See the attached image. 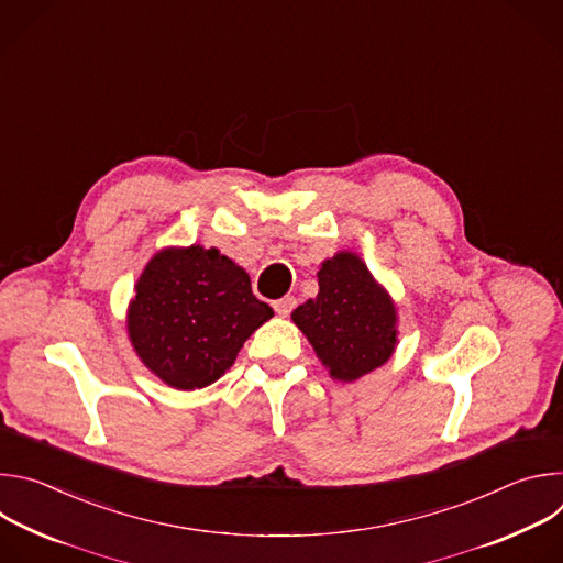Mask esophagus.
Returning <instances> with one entry per match:
<instances>
[{
    "mask_svg": "<svg viewBox=\"0 0 563 563\" xmlns=\"http://www.w3.org/2000/svg\"><path fill=\"white\" fill-rule=\"evenodd\" d=\"M294 307H296V298L294 296H285L280 300H274V309L280 316H289L294 311Z\"/></svg>",
    "mask_w": 563,
    "mask_h": 563,
    "instance_id": "esophagus-1",
    "label": "esophagus"
}]
</instances>
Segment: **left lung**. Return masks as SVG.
<instances>
[{"label":"left lung","instance_id":"8db88e82","mask_svg":"<svg viewBox=\"0 0 563 563\" xmlns=\"http://www.w3.org/2000/svg\"><path fill=\"white\" fill-rule=\"evenodd\" d=\"M318 287V296L291 313L318 358L341 380L380 367L396 345V311L363 261L336 254L320 267Z\"/></svg>","mask_w":563,"mask_h":563}]
</instances>
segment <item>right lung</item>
<instances>
[{
  "instance_id": "add662e5",
  "label": "right lung",
  "mask_w": 563,
  "mask_h": 563,
  "mask_svg": "<svg viewBox=\"0 0 563 563\" xmlns=\"http://www.w3.org/2000/svg\"><path fill=\"white\" fill-rule=\"evenodd\" d=\"M129 336L142 363L178 389L218 380L240 347L274 316L245 269L218 250H165L135 287Z\"/></svg>"
}]
</instances>
